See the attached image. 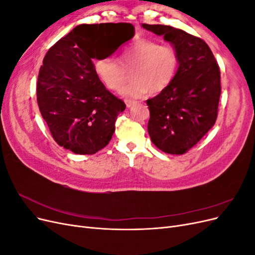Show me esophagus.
<instances>
[{
  "instance_id": "esophagus-1",
  "label": "esophagus",
  "mask_w": 255,
  "mask_h": 255,
  "mask_svg": "<svg viewBox=\"0 0 255 255\" xmlns=\"http://www.w3.org/2000/svg\"><path fill=\"white\" fill-rule=\"evenodd\" d=\"M126 104H127L128 107H132V106L136 105L137 102L136 101H132V100H126Z\"/></svg>"
}]
</instances>
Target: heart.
<instances>
[{
  "mask_svg": "<svg viewBox=\"0 0 255 255\" xmlns=\"http://www.w3.org/2000/svg\"><path fill=\"white\" fill-rule=\"evenodd\" d=\"M120 61L114 56L99 58L95 72L105 86L120 90L133 71V82L121 94L129 99H140L148 94L158 95L170 87L180 67V53L171 44L140 39L120 53Z\"/></svg>",
  "mask_w": 255,
  "mask_h": 255,
  "instance_id": "obj_1",
  "label": "heart"
}]
</instances>
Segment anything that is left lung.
I'll list each match as a JSON object with an SVG mask.
<instances>
[{"label": "left lung", "mask_w": 255, "mask_h": 255, "mask_svg": "<svg viewBox=\"0 0 255 255\" xmlns=\"http://www.w3.org/2000/svg\"><path fill=\"white\" fill-rule=\"evenodd\" d=\"M163 35L180 53V67L170 87L146 100L152 142L168 154H184L215 125L221 94L220 70L201 38L161 24H142Z\"/></svg>", "instance_id": "obj_1"}]
</instances>
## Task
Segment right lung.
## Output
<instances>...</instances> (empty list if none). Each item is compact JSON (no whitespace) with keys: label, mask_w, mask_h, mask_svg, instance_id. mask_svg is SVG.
<instances>
[{"label":"right lung","mask_w":255,"mask_h":255,"mask_svg":"<svg viewBox=\"0 0 255 255\" xmlns=\"http://www.w3.org/2000/svg\"><path fill=\"white\" fill-rule=\"evenodd\" d=\"M134 32L129 23L81 24L45 54L38 74L37 102L60 146L91 155L111 141L126 104L96 74L92 59L99 57L94 42L101 38L106 52H114Z\"/></svg>","instance_id":"add662e5"}]
</instances>
